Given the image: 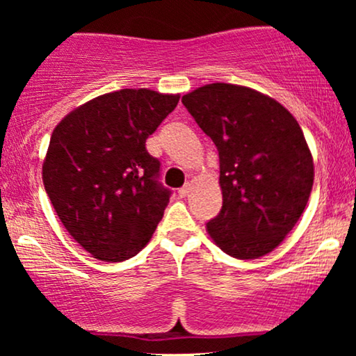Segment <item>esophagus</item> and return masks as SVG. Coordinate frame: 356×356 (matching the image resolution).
<instances>
[{
	"label": "esophagus",
	"instance_id": "1",
	"mask_svg": "<svg viewBox=\"0 0 356 356\" xmlns=\"http://www.w3.org/2000/svg\"><path fill=\"white\" fill-rule=\"evenodd\" d=\"M189 192H191V186L187 184V186H184L177 191V194H179V197H186V195H189Z\"/></svg>",
	"mask_w": 356,
	"mask_h": 356
}]
</instances>
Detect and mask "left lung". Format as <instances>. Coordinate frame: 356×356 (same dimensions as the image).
Masks as SVG:
<instances>
[{"label":"left lung","mask_w":356,"mask_h":356,"mask_svg":"<svg viewBox=\"0 0 356 356\" xmlns=\"http://www.w3.org/2000/svg\"><path fill=\"white\" fill-rule=\"evenodd\" d=\"M182 104L219 152L222 209L207 232L238 259L268 254L312 194L314 167L303 130L283 105L241 85H206Z\"/></svg>","instance_id":"left-lung-1"}]
</instances>
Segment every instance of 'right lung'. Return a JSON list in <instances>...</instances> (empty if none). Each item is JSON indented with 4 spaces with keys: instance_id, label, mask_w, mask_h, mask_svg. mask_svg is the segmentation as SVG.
<instances>
[{
    "instance_id": "obj_1",
    "label": "right lung",
    "mask_w": 356,
    "mask_h": 356,
    "mask_svg": "<svg viewBox=\"0 0 356 356\" xmlns=\"http://www.w3.org/2000/svg\"><path fill=\"white\" fill-rule=\"evenodd\" d=\"M179 95L147 88L105 93L53 130L43 184L65 229L100 261L120 263L152 238L170 192L145 140L177 107Z\"/></svg>"
}]
</instances>
